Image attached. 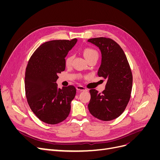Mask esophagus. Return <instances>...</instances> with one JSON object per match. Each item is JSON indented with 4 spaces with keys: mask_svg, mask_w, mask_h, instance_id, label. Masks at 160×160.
I'll return each mask as SVG.
<instances>
[{
    "mask_svg": "<svg viewBox=\"0 0 160 160\" xmlns=\"http://www.w3.org/2000/svg\"><path fill=\"white\" fill-rule=\"evenodd\" d=\"M76 89H77V90L80 91H87V89L85 88H84V87L81 86V85L77 86Z\"/></svg>",
    "mask_w": 160,
    "mask_h": 160,
    "instance_id": "obj_1",
    "label": "esophagus"
}]
</instances>
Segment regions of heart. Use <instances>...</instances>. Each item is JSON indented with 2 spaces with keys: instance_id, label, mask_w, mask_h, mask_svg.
<instances>
[{
  "instance_id": "obj_1",
  "label": "heart",
  "mask_w": 160,
  "mask_h": 160,
  "mask_svg": "<svg viewBox=\"0 0 160 160\" xmlns=\"http://www.w3.org/2000/svg\"><path fill=\"white\" fill-rule=\"evenodd\" d=\"M83 55L86 60L89 59V58L91 57H93V55H98V52H97L95 49H91V48H85V49L83 50ZM72 60V57L71 55H68L65 59V65L67 66H69L71 65V62Z\"/></svg>"
}]
</instances>
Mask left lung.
<instances>
[{"label": "left lung", "mask_w": 160, "mask_h": 160, "mask_svg": "<svg viewBox=\"0 0 160 160\" xmlns=\"http://www.w3.org/2000/svg\"><path fill=\"white\" fill-rule=\"evenodd\" d=\"M88 41L101 51V62L98 75L107 81L101 93L95 89L89 91V111L100 120H113L122 115L129 101L133 83L132 71L123 49L113 40L98 37Z\"/></svg>", "instance_id": "8db88e82"}]
</instances>
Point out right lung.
Wrapping results in <instances>:
<instances>
[{
  "mask_svg": "<svg viewBox=\"0 0 160 160\" xmlns=\"http://www.w3.org/2000/svg\"><path fill=\"white\" fill-rule=\"evenodd\" d=\"M77 38L43 43L31 56L25 72V93L29 107L37 117L48 124L64 121L70 113L76 94L74 86L58 88V74L65 69L68 52Z\"/></svg>",
  "mask_w": 160,
  "mask_h": 160,
  "instance_id": "1",
  "label": "right lung"
}]
</instances>
